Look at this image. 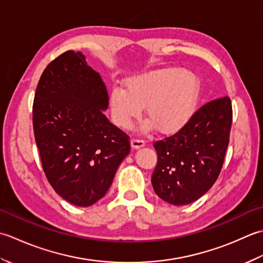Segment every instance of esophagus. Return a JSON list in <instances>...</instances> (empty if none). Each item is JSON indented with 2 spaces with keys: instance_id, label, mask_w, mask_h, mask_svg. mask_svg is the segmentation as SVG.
<instances>
[{
  "instance_id": "esophagus-1",
  "label": "esophagus",
  "mask_w": 263,
  "mask_h": 263,
  "mask_svg": "<svg viewBox=\"0 0 263 263\" xmlns=\"http://www.w3.org/2000/svg\"><path fill=\"white\" fill-rule=\"evenodd\" d=\"M130 144H132V147L133 149H137L139 147H143L144 145H145V141L142 137H138V136H135L132 138L130 141Z\"/></svg>"
}]
</instances>
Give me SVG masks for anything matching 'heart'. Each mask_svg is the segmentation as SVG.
<instances>
[{"instance_id": "b5f03b06", "label": "heart", "mask_w": 263, "mask_h": 263, "mask_svg": "<svg viewBox=\"0 0 263 263\" xmlns=\"http://www.w3.org/2000/svg\"><path fill=\"white\" fill-rule=\"evenodd\" d=\"M127 90H111L114 120L129 128L145 106L147 119L155 129L174 132L185 125L194 112L200 93V80L194 72L169 67L143 72L126 82Z\"/></svg>"}]
</instances>
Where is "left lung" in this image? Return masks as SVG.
<instances>
[{"instance_id": "1", "label": "left lung", "mask_w": 263, "mask_h": 263, "mask_svg": "<svg viewBox=\"0 0 263 263\" xmlns=\"http://www.w3.org/2000/svg\"><path fill=\"white\" fill-rule=\"evenodd\" d=\"M232 122V102L223 96L202 105L176 134L155 142V194L173 205L204 195L221 171Z\"/></svg>"}]
</instances>
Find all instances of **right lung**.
I'll list each match as a JSON object with an SVG mask.
<instances>
[{
    "instance_id": "1",
    "label": "right lung",
    "mask_w": 263,
    "mask_h": 263,
    "mask_svg": "<svg viewBox=\"0 0 263 263\" xmlns=\"http://www.w3.org/2000/svg\"><path fill=\"white\" fill-rule=\"evenodd\" d=\"M109 95L82 52L67 51L43 71L33 126L43 170L62 199L89 206L102 199L130 151L129 136L103 114Z\"/></svg>"
}]
</instances>
